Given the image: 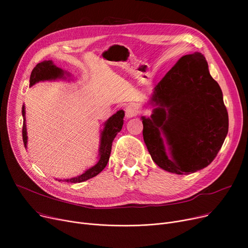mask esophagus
<instances>
[{
    "instance_id": "1",
    "label": "esophagus",
    "mask_w": 248,
    "mask_h": 248,
    "mask_svg": "<svg viewBox=\"0 0 248 248\" xmlns=\"http://www.w3.org/2000/svg\"><path fill=\"white\" fill-rule=\"evenodd\" d=\"M124 111H125L126 119H132V117L137 115L138 108L135 104H128V106H126V108H124Z\"/></svg>"
}]
</instances>
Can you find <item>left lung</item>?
I'll list each match as a JSON object with an SVG mask.
<instances>
[{
    "mask_svg": "<svg viewBox=\"0 0 248 248\" xmlns=\"http://www.w3.org/2000/svg\"><path fill=\"white\" fill-rule=\"evenodd\" d=\"M141 116L142 137L153 161L163 170L191 174L215 159L228 133V113L219 84L205 57H182L154 88Z\"/></svg>",
    "mask_w": 248,
    "mask_h": 248,
    "instance_id": "8db88e82",
    "label": "left lung"
}]
</instances>
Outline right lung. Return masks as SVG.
<instances>
[{
  "mask_svg": "<svg viewBox=\"0 0 248 248\" xmlns=\"http://www.w3.org/2000/svg\"><path fill=\"white\" fill-rule=\"evenodd\" d=\"M69 76H70L69 72L57 67L52 60H44L40 63H38L32 70V73L30 76V87L40 81L67 79V77ZM25 113H26L25 106H23L22 115H23L24 122H23L22 134H23L24 146L26 149H27L28 136H27V127H26ZM124 111L123 109L117 110L106 123L103 124V128L100 131L98 161L94 166L87 169L83 174L79 176H76L70 179L58 180V181L59 182L64 181V182H67V183H81V182H84L88 179H91L95 177L96 175H98L108 165L110 152H111L112 140H114L117 133H120L122 131V127L124 124Z\"/></svg>",
  "mask_w": 248,
  "mask_h": 248,
  "instance_id": "add662e5",
  "label": "right lung"
}]
</instances>
